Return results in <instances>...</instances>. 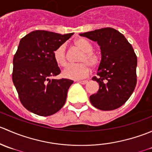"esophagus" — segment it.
Instances as JSON below:
<instances>
[{"instance_id": "obj_1", "label": "esophagus", "mask_w": 152, "mask_h": 152, "mask_svg": "<svg viewBox=\"0 0 152 152\" xmlns=\"http://www.w3.org/2000/svg\"><path fill=\"white\" fill-rule=\"evenodd\" d=\"M88 82L87 80H83V81H79V84H82V85H86V84Z\"/></svg>"}]
</instances>
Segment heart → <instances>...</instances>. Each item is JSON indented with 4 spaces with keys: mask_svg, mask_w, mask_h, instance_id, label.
<instances>
[{
    "mask_svg": "<svg viewBox=\"0 0 152 152\" xmlns=\"http://www.w3.org/2000/svg\"><path fill=\"white\" fill-rule=\"evenodd\" d=\"M74 45L82 51L77 65H67L62 72L64 78L73 80H79L86 77L89 73L88 65L94 68L100 63V57L93 51L92 44L87 39L79 38L74 41ZM53 58L59 66H64L66 64V47L65 44L59 45L53 52Z\"/></svg>",
    "mask_w": 152,
    "mask_h": 152,
    "instance_id": "1",
    "label": "heart"
}]
</instances>
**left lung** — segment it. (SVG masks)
<instances>
[{
	"label": "left lung",
	"instance_id": "left-lung-1",
	"mask_svg": "<svg viewBox=\"0 0 152 152\" xmlns=\"http://www.w3.org/2000/svg\"><path fill=\"white\" fill-rule=\"evenodd\" d=\"M100 46L102 60L97 77V93L90 96L93 107L113 110L121 107L132 94L137 83V56L131 44L118 31L104 28L80 34Z\"/></svg>",
	"mask_w": 152,
	"mask_h": 152
}]
</instances>
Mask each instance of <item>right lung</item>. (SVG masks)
I'll list each match as a JSON object with an SVG mask.
<instances>
[{
  "label": "right lung",
  "mask_w": 152,
  "mask_h": 152,
  "mask_svg": "<svg viewBox=\"0 0 152 152\" xmlns=\"http://www.w3.org/2000/svg\"><path fill=\"white\" fill-rule=\"evenodd\" d=\"M73 34L37 30L20 41L13 59L12 80L21 103L28 111L49 116L65 104L73 81L50 78L61 72L53 52Z\"/></svg>",
  "instance_id": "add662e5"
}]
</instances>
